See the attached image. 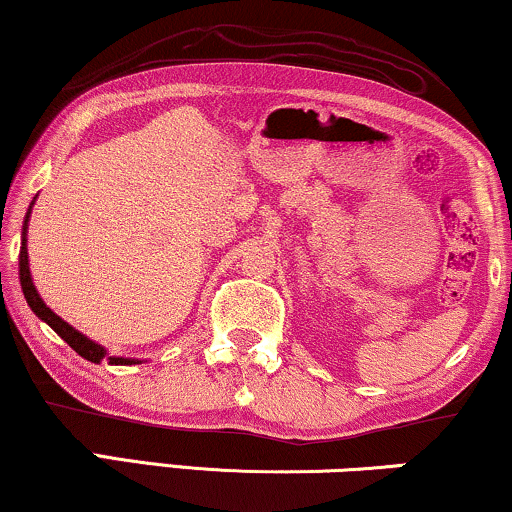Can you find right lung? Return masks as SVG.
<instances>
[{
  "label": "right lung",
  "instance_id": "obj_1",
  "mask_svg": "<svg viewBox=\"0 0 512 512\" xmlns=\"http://www.w3.org/2000/svg\"><path fill=\"white\" fill-rule=\"evenodd\" d=\"M32 205H34V202H32ZM30 209H32V207H30ZM30 209H27V214H25L23 242H20V256H18L20 286H23V293H25L27 305H30L32 312L37 314L39 319H44L46 324L51 326L53 331L58 333L60 338L65 340L67 345L74 349L76 354H81L83 359H88V361H93V363H100L102 359H107L109 363H114V366H132V363H137L135 359H118V356H107V352H104V349H102L100 345H95L93 340H88L86 335H81L79 331H76V328L69 326L67 321H62V319L58 317V314L48 310V307L44 305V300L39 298V293H37V289H34L32 277H30V265H27V244H25L27 240H25V235H27V219H30Z\"/></svg>",
  "mask_w": 512,
  "mask_h": 512
}]
</instances>
